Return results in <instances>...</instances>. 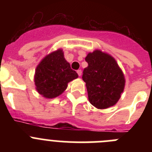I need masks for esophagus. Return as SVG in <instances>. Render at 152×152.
I'll use <instances>...</instances> for the list:
<instances>
[{"mask_svg": "<svg viewBox=\"0 0 152 152\" xmlns=\"http://www.w3.org/2000/svg\"><path fill=\"white\" fill-rule=\"evenodd\" d=\"M77 75H79V76H80V75H82V72H81V70H77Z\"/></svg>", "mask_w": 152, "mask_h": 152, "instance_id": "34e87169", "label": "esophagus"}]
</instances>
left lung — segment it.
<instances>
[{
	"mask_svg": "<svg viewBox=\"0 0 152 152\" xmlns=\"http://www.w3.org/2000/svg\"><path fill=\"white\" fill-rule=\"evenodd\" d=\"M82 78L86 83L88 100L96 108L103 110L116 105L126 84L123 71L116 59L108 53L96 49L89 52Z\"/></svg>",
	"mask_w": 152,
	"mask_h": 152,
	"instance_id": "8db88e82",
	"label": "left lung"
}]
</instances>
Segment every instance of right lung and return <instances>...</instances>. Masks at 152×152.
I'll list each match as a JSON object with an SVG mask.
<instances>
[{
  "label": "right lung",
  "mask_w": 152,
  "mask_h": 152,
  "mask_svg": "<svg viewBox=\"0 0 152 152\" xmlns=\"http://www.w3.org/2000/svg\"><path fill=\"white\" fill-rule=\"evenodd\" d=\"M77 77V72L64 58L63 50L58 49L45 56L36 66L34 82L42 96L52 99L61 95L68 83Z\"/></svg>",
  "instance_id": "1"
}]
</instances>
